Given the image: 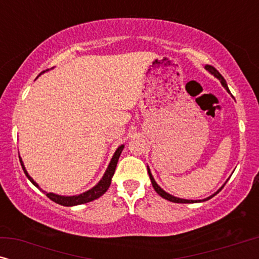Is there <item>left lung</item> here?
Returning a JSON list of instances; mask_svg holds the SVG:
<instances>
[{"label":"left lung","instance_id":"obj_1","mask_svg":"<svg viewBox=\"0 0 259 259\" xmlns=\"http://www.w3.org/2000/svg\"><path fill=\"white\" fill-rule=\"evenodd\" d=\"M205 68H206L208 72H210L211 74H213V75L217 77V79H219L221 80V82H222V84L223 86L225 87V90L228 91V92H230L229 91V87H228V84H226V81H225V79L224 77L222 76V74L218 72L217 69L214 68V67H212V66H210V65H206L205 66ZM147 171H148V176H150V179H151V183H152V185H153V187H154V190H155V192H157L159 196L160 197H162L164 198V199H166V200H169V201H173V203H185V204H187V203H197V201H205V200H207V199H211L212 197L214 196V194H217V193H219L222 191V189L223 187H224V185H223V187H221V189H219L217 192H215L214 194H212L211 197H208V198H206V199H203V200H187V199H180V198H177V197H173V196H171V194H168V193H166L164 190H161L160 187L158 186V184L155 183V180L153 179V177H152V175H151V171H150V168H147Z\"/></svg>","mask_w":259,"mask_h":259}]
</instances>
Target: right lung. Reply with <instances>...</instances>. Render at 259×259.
I'll list each match as a JSON object with an SVG mask.
<instances>
[{"mask_svg": "<svg viewBox=\"0 0 259 259\" xmlns=\"http://www.w3.org/2000/svg\"><path fill=\"white\" fill-rule=\"evenodd\" d=\"M123 150V145L121 146L118 147V150L115 151L114 155H113L111 162H109L108 165V168L106 173L102 177V179L99 182L98 185H95L93 189L88 190L87 192L84 193H81L79 196H72V197H65V196H58V194H54V193H47V197L49 199L55 201L56 204H60V205H63V206H74V205H81V204H86L88 201H92L94 199H98L99 197H101L102 194H104L106 191L108 190L109 185H111V182H112V177L114 175L115 172V167H116V164H118V160H119V157L120 154H121V152ZM20 162H21V166H22L24 173H26L27 178L30 180L31 183L34 184L35 186L38 187V185L36 183L34 182L33 179H31V177L28 175L26 168H24L23 166V162L22 160L20 159Z\"/></svg>", "mask_w": 259, "mask_h": 259, "instance_id": "1", "label": "right lung"}]
</instances>
